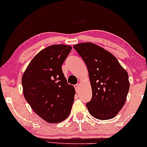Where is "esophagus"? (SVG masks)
<instances>
[{
  "label": "esophagus",
  "mask_w": 147,
  "mask_h": 147,
  "mask_svg": "<svg viewBox=\"0 0 147 147\" xmlns=\"http://www.w3.org/2000/svg\"><path fill=\"white\" fill-rule=\"evenodd\" d=\"M80 84H78L75 85V88H76V90L78 92V91L80 90Z\"/></svg>",
  "instance_id": "1"
}]
</instances>
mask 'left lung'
<instances>
[{
	"label": "left lung",
	"mask_w": 147,
	"mask_h": 147,
	"mask_svg": "<svg viewBox=\"0 0 147 147\" xmlns=\"http://www.w3.org/2000/svg\"><path fill=\"white\" fill-rule=\"evenodd\" d=\"M88 71L92 96L86 104L91 115L98 119L115 117L126 100L129 88L127 72L116 57L92 42L74 46Z\"/></svg>",
	"instance_id": "1"
}]
</instances>
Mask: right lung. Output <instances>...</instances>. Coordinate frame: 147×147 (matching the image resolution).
<instances>
[{
	"label": "right lung",
	"mask_w": 147,
	"mask_h": 147,
	"mask_svg": "<svg viewBox=\"0 0 147 147\" xmlns=\"http://www.w3.org/2000/svg\"><path fill=\"white\" fill-rule=\"evenodd\" d=\"M71 49L65 45L49 46L32 59L22 76L25 98L49 123L64 121L71 112L76 90L67 84L61 67Z\"/></svg>",
	"instance_id": "right-lung-1"
}]
</instances>
